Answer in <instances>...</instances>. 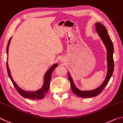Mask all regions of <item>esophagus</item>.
<instances>
[{
    "label": "esophagus",
    "instance_id": "obj_1",
    "mask_svg": "<svg viewBox=\"0 0 123 123\" xmlns=\"http://www.w3.org/2000/svg\"><path fill=\"white\" fill-rule=\"evenodd\" d=\"M60 60H60V61H61V62H63V59H60Z\"/></svg>",
    "mask_w": 123,
    "mask_h": 123
}]
</instances>
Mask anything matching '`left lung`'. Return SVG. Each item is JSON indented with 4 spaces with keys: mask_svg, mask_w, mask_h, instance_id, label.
<instances>
[{
    "mask_svg": "<svg viewBox=\"0 0 123 123\" xmlns=\"http://www.w3.org/2000/svg\"><path fill=\"white\" fill-rule=\"evenodd\" d=\"M97 33L102 39L103 44H104L107 52V74L103 82L99 86L95 89L92 90H81L77 87L74 83L71 76L68 72V79L71 84V87L74 93L77 96L81 98H91L98 96L100 93L106 85L109 83L111 77L112 76L114 70V61H113V45L110 37L105 27L102 23L97 22L95 24Z\"/></svg>",
    "mask_w": 123,
    "mask_h": 123,
    "instance_id": "left-lung-1",
    "label": "left lung"
}]
</instances>
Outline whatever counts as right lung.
<instances>
[{
    "instance_id": "obj_1",
    "label": "right lung",
    "mask_w": 123,
    "mask_h": 123,
    "mask_svg": "<svg viewBox=\"0 0 123 123\" xmlns=\"http://www.w3.org/2000/svg\"><path fill=\"white\" fill-rule=\"evenodd\" d=\"M12 37L10 38L9 41H8L7 48H6V53H7V60H8V48H9V45L10 44L11 40ZM58 64L55 63L53 65L51 66L47 71L45 72V74L43 77V83L42 85V86L41 87L40 89H38L36 91H26L23 89H21L18 85V84L15 82L14 80L13 79L11 74L10 70L8 67V62H7L6 63V66H7V70L8 75L9 76L13 84L14 85V87H16V90L18 91V92L20 94L21 96L25 98L30 99L33 100H36V99H40L44 98V97L46 95V94L48 93L49 90V85H50V80L51 79V75L52 74L53 71L55 69V68L58 66Z\"/></svg>"
}]
</instances>
